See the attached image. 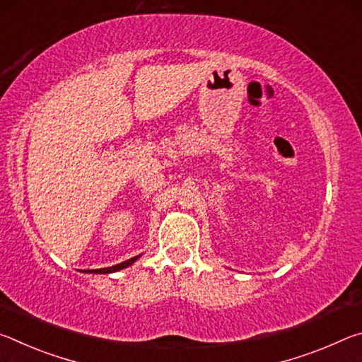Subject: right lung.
<instances>
[{"label":"right lung","mask_w":362,"mask_h":362,"mask_svg":"<svg viewBox=\"0 0 362 362\" xmlns=\"http://www.w3.org/2000/svg\"><path fill=\"white\" fill-rule=\"evenodd\" d=\"M140 255H136L132 257V259L122 262V263H118V265H113V267H108V268H97V269H84V273H99V274H108V273H115V272H119V269L122 268H127L129 265H132L134 262H136L139 259Z\"/></svg>","instance_id":"obj_1"}]
</instances>
